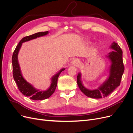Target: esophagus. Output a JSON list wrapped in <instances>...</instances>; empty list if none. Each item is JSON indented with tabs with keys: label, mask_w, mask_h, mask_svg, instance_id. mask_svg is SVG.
I'll return each mask as SVG.
<instances>
[{
	"label": "esophagus",
	"mask_w": 133,
	"mask_h": 133,
	"mask_svg": "<svg viewBox=\"0 0 133 133\" xmlns=\"http://www.w3.org/2000/svg\"><path fill=\"white\" fill-rule=\"evenodd\" d=\"M80 63V60L78 59H74L71 61V64L74 65H78Z\"/></svg>",
	"instance_id": "esophagus-1"
}]
</instances>
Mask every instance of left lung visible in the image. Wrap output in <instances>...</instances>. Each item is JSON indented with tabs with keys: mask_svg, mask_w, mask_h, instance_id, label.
Segmentation results:
<instances>
[{
	"mask_svg": "<svg viewBox=\"0 0 133 133\" xmlns=\"http://www.w3.org/2000/svg\"><path fill=\"white\" fill-rule=\"evenodd\" d=\"M110 48L114 51L110 52L108 55L111 62L110 74L107 81L104 82L101 87L95 90L87 89L83 86L80 80L81 74L79 73L77 76V84L79 89L88 97L95 99L105 98L120 85L124 71L123 51L118 44L115 42L112 44Z\"/></svg>",
	"mask_w": 133,
	"mask_h": 133,
	"instance_id": "8db88e82",
	"label": "left lung"
}]
</instances>
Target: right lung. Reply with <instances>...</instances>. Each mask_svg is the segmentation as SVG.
Returning a JSON list of instances; mask_svg holds the SVG:
<instances>
[{
    "instance_id": "obj_1",
    "label": "right lung",
    "mask_w": 133,
    "mask_h": 133,
    "mask_svg": "<svg viewBox=\"0 0 133 133\" xmlns=\"http://www.w3.org/2000/svg\"><path fill=\"white\" fill-rule=\"evenodd\" d=\"M48 34V31L44 32H39L33 35L26 36L24 37L16 47L12 56V65H13V74L15 82L17 84L19 90L22 93L26 96H29L30 99L34 100H44L49 98L54 93L57 85L58 78L60 74L65 70L64 68L60 70L57 74H56L51 79V83L49 89L45 91H39L35 89L31 84L28 83L23 78L20 69L18 61V54L21 49L23 43L29 41L38 37H42Z\"/></svg>"
}]
</instances>
